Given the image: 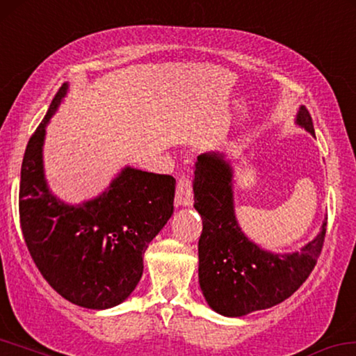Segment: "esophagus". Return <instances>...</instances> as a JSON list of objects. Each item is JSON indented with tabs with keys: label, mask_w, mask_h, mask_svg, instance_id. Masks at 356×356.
<instances>
[{
	"label": "esophagus",
	"mask_w": 356,
	"mask_h": 356,
	"mask_svg": "<svg viewBox=\"0 0 356 356\" xmlns=\"http://www.w3.org/2000/svg\"><path fill=\"white\" fill-rule=\"evenodd\" d=\"M175 200L177 205L189 207L194 202V189L193 181H191L188 175H179L177 179V188H175Z\"/></svg>",
	"instance_id": "esophagus-1"
}]
</instances>
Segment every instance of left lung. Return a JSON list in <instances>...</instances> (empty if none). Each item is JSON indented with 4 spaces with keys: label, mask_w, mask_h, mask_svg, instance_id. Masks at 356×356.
Segmentation results:
<instances>
[{
    "label": "left lung",
    "mask_w": 356,
    "mask_h": 356,
    "mask_svg": "<svg viewBox=\"0 0 356 356\" xmlns=\"http://www.w3.org/2000/svg\"><path fill=\"white\" fill-rule=\"evenodd\" d=\"M298 124L315 135L307 108ZM232 170L221 154L197 157L194 207L202 216L199 283L210 307L226 316H242L283 302L307 280L320 258L323 231L293 254H273L245 237L234 215Z\"/></svg>",
    "instance_id": "1"
}]
</instances>
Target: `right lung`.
Listing matches in <instances>:
<instances>
[{"label":"right lung","mask_w":356,"mask_h":356,"mask_svg":"<svg viewBox=\"0 0 356 356\" xmlns=\"http://www.w3.org/2000/svg\"><path fill=\"white\" fill-rule=\"evenodd\" d=\"M68 86L60 87L26 145L20 172V227L38 270L60 296L86 309L121 304L138 285L147 245L173 213L175 178L125 168L95 200L65 205L42 173L46 124Z\"/></svg>","instance_id":"obj_1"}]
</instances>
